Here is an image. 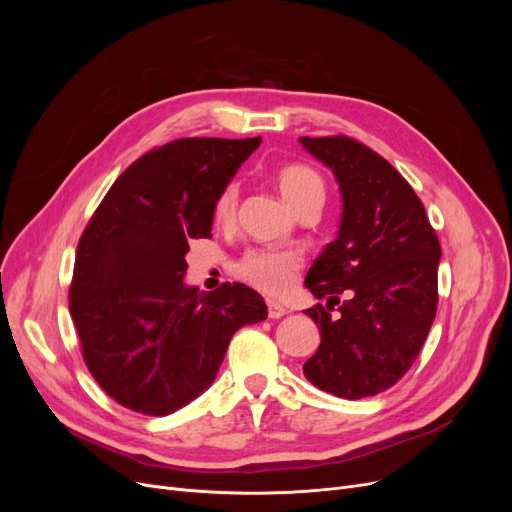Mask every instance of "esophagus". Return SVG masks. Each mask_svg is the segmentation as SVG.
I'll return each mask as SVG.
<instances>
[{"mask_svg":"<svg viewBox=\"0 0 512 512\" xmlns=\"http://www.w3.org/2000/svg\"><path fill=\"white\" fill-rule=\"evenodd\" d=\"M288 313V309L276 301H267V315H270L272 319H278V317H284Z\"/></svg>","mask_w":512,"mask_h":512,"instance_id":"1","label":"esophagus"}]
</instances>
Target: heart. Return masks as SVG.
<instances>
[{"mask_svg": "<svg viewBox=\"0 0 512 512\" xmlns=\"http://www.w3.org/2000/svg\"><path fill=\"white\" fill-rule=\"evenodd\" d=\"M276 184L286 203L299 211L309 203H324L326 182L311 166L288 164L276 170ZM238 205V184L226 182L215 195L211 213L218 224H230ZM303 265V257L288 249H251L242 255L234 272L267 294H284L292 288Z\"/></svg>", "mask_w": 512, "mask_h": 512, "instance_id": "heart-1", "label": "heart"}]
</instances>
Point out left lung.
I'll return each mask as SVG.
<instances>
[{"label": "left lung", "instance_id": "left-lung-1", "mask_svg": "<svg viewBox=\"0 0 512 512\" xmlns=\"http://www.w3.org/2000/svg\"><path fill=\"white\" fill-rule=\"evenodd\" d=\"M299 141L334 172L342 195L338 236L305 278L326 299L305 311L321 334L305 378L340 398L375 396L411 369L434 324L440 242L411 184L382 155L344 134Z\"/></svg>", "mask_w": 512, "mask_h": 512}]
</instances>
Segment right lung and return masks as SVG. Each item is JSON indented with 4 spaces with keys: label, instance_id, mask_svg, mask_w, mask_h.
<instances>
[{
    "label": "right lung",
    "instance_id": "1",
    "mask_svg": "<svg viewBox=\"0 0 512 512\" xmlns=\"http://www.w3.org/2000/svg\"><path fill=\"white\" fill-rule=\"evenodd\" d=\"M255 139H178L130 164L78 240L70 315L83 359L118 405L164 417L218 375L242 326L267 305L245 284H184L188 240L211 234V205Z\"/></svg>",
    "mask_w": 512,
    "mask_h": 512
}]
</instances>
